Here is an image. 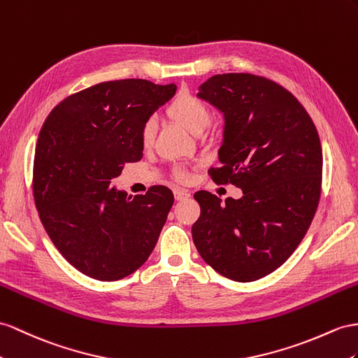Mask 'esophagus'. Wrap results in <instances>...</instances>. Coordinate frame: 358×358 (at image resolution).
<instances>
[{"label":"esophagus","instance_id":"obj_1","mask_svg":"<svg viewBox=\"0 0 358 358\" xmlns=\"http://www.w3.org/2000/svg\"><path fill=\"white\" fill-rule=\"evenodd\" d=\"M173 196H176L177 201H185L190 196V192L186 189H176L173 190Z\"/></svg>","mask_w":358,"mask_h":358}]
</instances>
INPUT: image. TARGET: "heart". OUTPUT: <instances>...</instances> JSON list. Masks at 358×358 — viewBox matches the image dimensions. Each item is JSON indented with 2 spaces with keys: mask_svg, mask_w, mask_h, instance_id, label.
<instances>
[{
  "mask_svg": "<svg viewBox=\"0 0 358 358\" xmlns=\"http://www.w3.org/2000/svg\"><path fill=\"white\" fill-rule=\"evenodd\" d=\"M168 115L180 124L181 127H185L187 131L199 134L206 131L210 122H212V113H210V108L204 103L203 99H199L198 96L187 94V92H181L176 96V99L172 101L168 107ZM155 134V127L152 121H146L145 125L142 127V133H141V139L145 146H150L152 143Z\"/></svg>",
  "mask_w": 358,
  "mask_h": 358,
  "instance_id": "b5f03b06",
  "label": "heart"
}]
</instances>
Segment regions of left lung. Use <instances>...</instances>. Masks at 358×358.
<instances>
[{
	"label": "left lung",
	"mask_w": 358,
	"mask_h": 358,
	"mask_svg": "<svg viewBox=\"0 0 358 358\" xmlns=\"http://www.w3.org/2000/svg\"><path fill=\"white\" fill-rule=\"evenodd\" d=\"M198 98L224 115L221 168L215 182L241 187L225 204L210 192L192 237L201 257L224 277L248 282L286 262L313 221L322 182V148L299 101L275 81L252 74H217Z\"/></svg>",
	"instance_id": "8db88e82"
}]
</instances>
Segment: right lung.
Wrapping results in <instances>:
<instances>
[{"label": "right lung", "instance_id": "1", "mask_svg": "<svg viewBox=\"0 0 358 358\" xmlns=\"http://www.w3.org/2000/svg\"><path fill=\"white\" fill-rule=\"evenodd\" d=\"M177 86L128 78L71 95L45 121L33 166L43 228L72 266L90 278L121 280L148 260L173 204L152 186L128 196L110 186L125 163L142 159V127Z\"/></svg>", "mask_w": 358, "mask_h": 358}]
</instances>
